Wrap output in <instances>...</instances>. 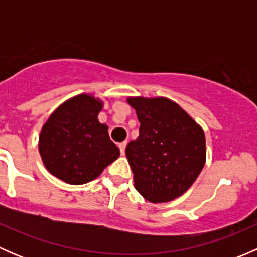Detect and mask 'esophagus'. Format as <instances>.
<instances>
[{
  "mask_svg": "<svg viewBox=\"0 0 257 257\" xmlns=\"http://www.w3.org/2000/svg\"><path fill=\"white\" fill-rule=\"evenodd\" d=\"M119 150H120V154L124 155L125 154V147H126V142H121V143H119Z\"/></svg>",
  "mask_w": 257,
  "mask_h": 257,
  "instance_id": "1",
  "label": "esophagus"
}]
</instances>
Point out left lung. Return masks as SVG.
<instances>
[{
	"mask_svg": "<svg viewBox=\"0 0 257 257\" xmlns=\"http://www.w3.org/2000/svg\"><path fill=\"white\" fill-rule=\"evenodd\" d=\"M141 123L125 154L136 189L152 203L183 195L205 164L204 132L178 104L165 98H129Z\"/></svg>",
	"mask_w": 257,
	"mask_h": 257,
	"instance_id": "obj_1",
	"label": "left lung"
}]
</instances>
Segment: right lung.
<instances>
[{
    "instance_id": "1",
    "label": "right lung",
    "mask_w": 257,
    "mask_h": 257,
    "mask_svg": "<svg viewBox=\"0 0 257 257\" xmlns=\"http://www.w3.org/2000/svg\"><path fill=\"white\" fill-rule=\"evenodd\" d=\"M102 103L80 94L61 105L43 125L40 153L51 174L73 185L100 175L119 157L108 126L98 121Z\"/></svg>"
}]
</instances>
